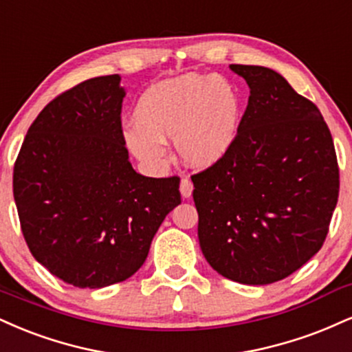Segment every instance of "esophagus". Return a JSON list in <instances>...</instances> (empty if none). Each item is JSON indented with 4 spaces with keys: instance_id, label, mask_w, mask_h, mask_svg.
Listing matches in <instances>:
<instances>
[{
    "instance_id": "1",
    "label": "esophagus",
    "mask_w": 352,
    "mask_h": 352,
    "mask_svg": "<svg viewBox=\"0 0 352 352\" xmlns=\"http://www.w3.org/2000/svg\"><path fill=\"white\" fill-rule=\"evenodd\" d=\"M192 192H193L192 180H190L188 177H184V179L180 180V193H182V197L190 198V197H192Z\"/></svg>"
}]
</instances>
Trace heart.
Returning <instances> with one entry per match:
<instances>
[{
	"label": "heart",
	"instance_id": "1",
	"mask_svg": "<svg viewBox=\"0 0 352 352\" xmlns=\"http://www.w3.org/2000/svg\"><path fill=\"white\" fill-rule=\"evenodd\" d=\"M138 124L124 131L131 152L149 165L167 160L165 141L175 139L185 164L206 168L230 152L241 122V98L217 75H182L151 87L135 107Z\"/></svg>",
	"mask_w": 352,
	"mask_h": 352
}]
</instances>
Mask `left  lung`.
Masks as SVG:
<instances>
[{"label":"left lung","mask_w":352,"mask_h":352,"mask_svg":"<svg viewBox=\"0 0 352 352\" xmlns=\"http://www.w3.org/2000/svg\"><path fill=\"white\" fill-rule=\"evenodd\" d=\"M230 67L251 95L230 152L192 175L198 239L223 277L267 285L321 249L338 203L340 168L315 103L267 67Z\"/></svg>","instance_id":"1"}]
</instances>
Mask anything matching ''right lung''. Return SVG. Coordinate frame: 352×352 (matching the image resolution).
<instances>
[{"instance_id": "1", "label": "right lung", "mask_w": 352, "mask_h": 352, "mask_svg": "<svg viewBox=\"0 0 352 352\" xmlns=\"http://www.w3.org/2000/svg\"><path fill=\"white\" fill-rule=\"evenodd\" d=\"M120 75L60 93L29 128L12 173L21 231L39 264L78 289L122 282L180 205L177 175L133 168L121 128Z\"/></svg>"}]
</instances>
